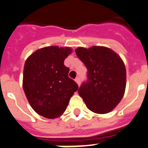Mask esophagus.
Masks as SVG:
<instances>
[{
    "label": "esophagus",
    "instance_id": "obj_1",
    "mask_svg": "<svg viewBox=\"0 0 148 148\" xmlns=\"http://www.w3.org/2000/svg\"><path fill=\"white\" fill-rule=\"evenodd\" d=\"M75 82H77L78 86H79V85H80V79H79V77H77V78H76Z\"/></svg>",
    "mask_w": 148,
    "mask_h": 148
}]
</instances>
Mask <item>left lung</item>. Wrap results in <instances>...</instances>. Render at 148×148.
Returning <instances> with one entry per match:
<instances>
[{
	"mask_svg": "<svg viewBox=\"0 0 148 148\" xmlns=\"http://www.w3.org/2000/svg\"><path fill=\"white\" fill-rule=\"evenodd\" d=\"M75 52L88 69V79L79 87V95L93 112H110L120 102L125 90L123 61L112 49L104 46L79 47Z\"/></svg>",
	"mask_w": 148,
	"mask_h": 148,
	"instance_id": "left-lung-1",
	"label": "left lung"
}]
</instances>
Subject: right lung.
Wrapping results in <instances>:
<instances>
[{"label": "right lung", "mask_w": 148, "mask_h": 148, "mask_svg": "<svg viewBox=\"0 0 148 148\" xmlns=\"http://www.w3.org/2000/svg\"><path fill=\"white\" fill-rule=\"evenodd\" d=\"M71 52L69 47L48 46L35 51L26 60L23 88L30 106L39 115L48 119L60 116L78 89L64 65Z\"/></svg>", "instance_id": "right-lung-1"}]
</instances>
